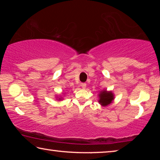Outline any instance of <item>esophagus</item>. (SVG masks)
<instances>
[{"label": "esophagus", "instance_id": "34e87169", "mask_svg": "<svg viewBox=\"0 0 160 160\" xmlns=\"http://www.w3.org/2000/svg\"><path fill=\"white\" fill-rule=\"evenodd\" d=\"M86 83H85V82H82V83H81V87H82V88H83V89H85L86 88Z\"/></svg>", "mask_w": 160, "mask_h": 160}]
</instances>
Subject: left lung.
<instances>
[{
	"instance_id": "obj_1",
	"label": "left lung",
	"mask_w": 160,
	"mask_h": 160,
	"mask_svg": "<svg viewBox=\"0 0 160 160\" xmlns=\"http://www.w3.org/2000/svg\"><path fill=\"white\" fill-rule=\"evenodd\" d=\"M99 102L103 107H107L113 102L114 99V95L112 92H108L107 90H103L100 92L99 94Z\"/></svg>"
}]
</instances>
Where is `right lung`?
I'll return each instance as SVG.
<instances>
[{
	"mask_svg": "<svg viewBox=\"0 0 160 160\" xmlns=\"http://www.w3.org/2000/svg\"><path fill=\"white\" fill-rule=\"evenodd\" d=\"M58 99H59V100H61V99H62V97H60V98H59Z\"/></svg>",
	"mask_w": 160,
	"mask_h": 160,
	"instance_id": "1",
	"label": "right lung"
}]
</instances>
